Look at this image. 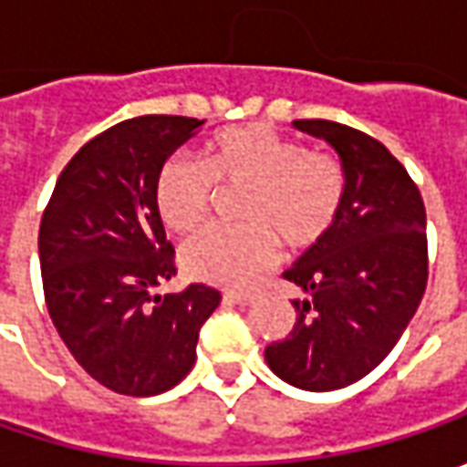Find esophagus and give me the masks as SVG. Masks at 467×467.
<instances>
[{
	"label": "esophagus",
	"instance_id": "esophagus-1",
	"mask_svg": "<svg viewBox=\"0 0 467 467\" xmlns=\"http://www.w3.org/2000/svg\"><path fill=\"white\" fill-rule=\"evenodd\" d=\"M225 301L239 304V306H249V304L254 301V294H252V291H228V294H225Z\"/></svg>",
	"mask_w": 467,
	"mask_h": 467
}]
</instances>
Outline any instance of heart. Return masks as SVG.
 <instances>
[{
    "label": "heart",
    "mask_w": 467,
    "mask_h": 467,
    "mask_svg": "<svg viewBox=\"0 0 467 467\" xmlns=\"http://www.w3.org/2000/svg\"><path fill=\"white\" fill-rule=\"evenodd\" d=\"M218 192H242L234 215L242 225L207 228L182 249L189 278L242 285L278 257V243L312 249L337 223L346 173L327 153L262 124L231 127L205 145L202 166L171 158L155 179V207L173 234L205 223Z\"/></svg>",
    "instance_id": "obj_1"
}]
</instances>
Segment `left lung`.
I'll list each match as a JSON object with an SVG mask.
<instances>
[{
    "label": "left lung",
    "mask_w": 467,
    "mask_h": 467,
    "mask_svg": "<svg viewBox=\"0 0 467 467\" xmlns=\"http://www.w3.org/2000/svg\"><path fill=\"white\" fill-rule=\"evenodd\" d=\"M294 127L340 155L346 197L325 242L283 273L301 291L291 301L296 322L265 348V361L288 385L330 392L379 367L419 309L429 278L426 210L379 140L327 119Z\"/></svg>",
    "instance_id": "left-lung-1"
}]
</instances>
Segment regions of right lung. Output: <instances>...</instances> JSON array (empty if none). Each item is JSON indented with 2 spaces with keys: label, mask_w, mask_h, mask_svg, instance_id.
Segmentation results:
<instances>
[{
  "label": "right lung",
  "mask_w": 467,
  "mask_h": 467,
  "mask_svg": "<svg viewBox=\"0 0 467 467\" xmlns=\"http://www.w3.org/2000/svg\"><path fill=\"white\" fill-rule=\"evenodd\" d=\"M205 119L135 117L85 142L64 166L41 218L38 254L51 322L96 382L119 395H161L187 377L200 327L221 294L176 275L155 207L158 171Z\"/></svg>",
  "instance_id": "obj_1"
}]
</instances>
